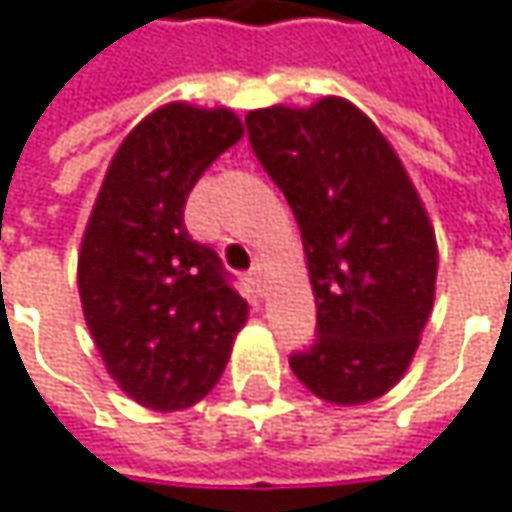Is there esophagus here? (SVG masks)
<instances>
[{
    "label": "esophagus",
    "mask_w": 512,
    "mask_h": 512,
    "mask_svg": "<svg viewBox=\"0 0 512 512\" xmlns=\"http://www.w3.org/2000/svg\"><path fill=\"white\" fill-rule=\"evenodd\" d=\"M249 284H252V290H255L257 296L263 293V287H266V278H263V266H260V263L249 269Z\"/></svg>",
    "instance_id": "34e87169"
}]
</instances>
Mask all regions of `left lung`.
I'll return each mask as SVG.
<instances>
[{
    "label": "left lung",
    "instance_id": "left-lung-1",
    "mask_svg": "<svg viewBox=\"0 0 512 512\" xmlns=\"http://www.w3.org/2000/svg\"><path fill=\"white\" fill-rule=\"evenodd\" d=\"M249 143L302 228L316 340L290 369L331 404L393 390L434 307L437 237L378 125L340 96L260 108Z\"/></svg>",
    "mask_w": 512,
    "mask_h": 512
}]
</instances>
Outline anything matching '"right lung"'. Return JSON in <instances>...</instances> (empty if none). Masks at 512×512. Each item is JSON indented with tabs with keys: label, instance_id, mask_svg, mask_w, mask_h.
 Returning <instances> with one entry per match:
<instances>
[{
	"label": "right lung",
	"instance_id": "1",
	"mask_svg": "<svg viewBox=\"0 0 512 512\" xmlns=\"http://www.w3.org/2000/svg\"><path fill=\"white\" fill-rule=\"evenodd\" d=\"M243 137L228 108L163 105L117 149L90 213L78 293L108 375L149 410H184L216 387L249 304L219 255L196 243L184 205Z\"/></svg>",
	"mask_w": 512,
	"mask_h": 512
}]
</instances>
